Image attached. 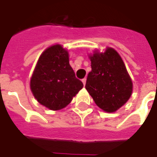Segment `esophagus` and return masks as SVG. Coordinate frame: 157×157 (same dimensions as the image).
Wrapping results in <instances>:
<instances>
[{"label":"esophagus","mask_w":157,"mask_h":157,"mask_svg":"<svg viewBox=\"0 0 157 157\" xmlns=\"http://www.w3.org/2000/svg\"><path fill=\"white\" fill-rule=\"evenodd\" d=\"M82 81L83 85H84V86H85V85H86V81H87V78H83L82 80Z\"/></svg>","instance_id":"obj_1"}]
</instances>
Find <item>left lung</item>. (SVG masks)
<instances>
[{"label": "left lung", "mask_w": 157, "mask_h": 157, "mask_svg": "<svg viewBox=\"0 0 157 157\" xmlns=\"http://www.w3.org/2000/svg\"><path fill=\"white\" fill-rule=\"evenodd\" d=\"M92 70L88 73L86 89L101 109L114 113L132 94L133 84L126 67L114 49L106 47L89 55Z\"/></svg>", "instance_id": "obj_1"}]
</instances>
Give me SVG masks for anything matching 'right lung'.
<instances>
[{
	"label": "right lung",
	"instance_id": "obj_1",
	"mask_svg": "<svg viewBox=\"0 0 157 157\" xmlns=\"http://www.w3.org/2000/svg\"><path fill=\"white\" fill-rule=\"evenodd\" d=\"M38 103L57 111L70 104L83 87L70 65L69 52L61 44L47 48L38 58L30 82Z\"/></svg>",
	"mask_w": 157,
	"mask_h": 157
}]
</instances>
